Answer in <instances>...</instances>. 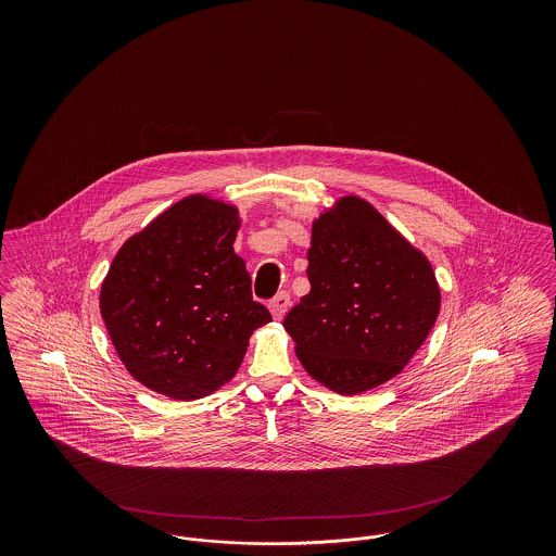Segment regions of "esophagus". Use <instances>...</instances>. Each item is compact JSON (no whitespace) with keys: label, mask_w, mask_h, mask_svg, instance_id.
Listing matches in <instances>:
<instances>
[{"label":"esophagus","mask_w":556,"mask_h":556,"mask_svg":"<svg viewBox=\"0 0 556 556\" xmlns=\"http://www.w3.org/2000/svg\"><path fill=\"white\" fill-rule=\"evenodd\" d=\"M288 308H290V293H286V291L277 293V295L270 300V304H268V311H270V315L275 318L286 317Z\"/></svg>","instance_id":"1"}]
</instances>
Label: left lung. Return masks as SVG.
Listing matches in <instances>:
<instances>
[{
  "label": "left lung",
  "mask_w": 556,
  "mask_h": 556,
  "mask_svg": "<svg viewBox=\"0 0 556 556\" xmlns=\"http://www.w3.org/2000/svg\"><path fill=\"white\" fill-rule=\"evenodd\" d=\"M311 291L283 320L295 356L320 386L354 396L396 377L438 313L431 263L358 195L313 223Z\"/></svg>",
  "instance_id": "1"
}]
</instances>
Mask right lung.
I'll return each instance as SVG.
<instances>
[{"mask_svg":"<svg viewBox=\"0 0 556 556\" xmlns=\"http://www.w3.org/2000/svg\"><path fill=\"white\" fill-rule=\"evenodd\" d=\"M239 211L195 193L127 239L108 268L100 313L132 377L173 400H198L233 379L270 313L233 250Z\"/></svg>","mask_w":556,"mask_h":556,"instance_id":"right-lung-1","label":"right lung"}]
</instances>
